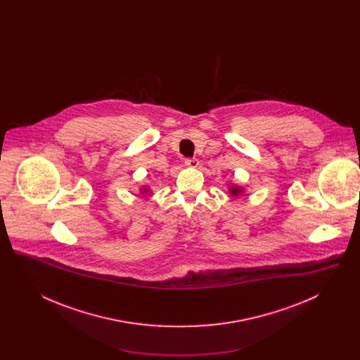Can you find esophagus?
<instances>
[{
  "instance_id": "esophagus-1",
  "label": "esophagus",
  "mask_w": 360,
  "mask_h": 360,
  "mask_svg": "<svg viewBox=\"0 0 360 360\" xmlns=\"http://www.w3.org/2000/svg\"><path fill=\"white\" fill-rule=\"evenodd\" d=\"M185 165L188 166V167H198L200 160L197 158H186L185 159Z\"/></svg>"
}]
</instances>
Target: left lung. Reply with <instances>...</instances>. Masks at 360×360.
<instances>
[{"label": "left lung", "instance_id": "1", "mask_svg": "<svg viewBox=\"0 0 360 360\" xmlns=\"http://www.w3.org/2000/svg\"><path fill=\"white\" fill-rule=\"evenodd\" d=\"M231 191H232V194H235V195H238L239 193H241V190L238 188H231Z\"/></svg>", "mask_w": 360, "mask_h": 360}]
</instances>
